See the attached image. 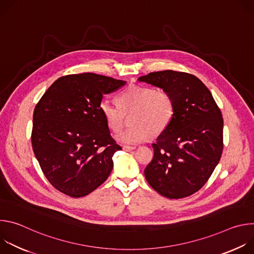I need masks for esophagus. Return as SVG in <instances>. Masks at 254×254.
<instances>
[{
	"mask_svg": "<svg viewBox=\"0 0 254 254\" xmlns=\"http://www.w3.org/2000/svg\"><path fill=\"white\" fill-rule=\"evenodd\" d=\"M123 149H124L125 151H127V152H130V151H133V150H135V147H130V146H124V147H123Z\"/></svg>",
	"mask_w": 254,
	"mask_h": 254,
	"instance_id": "34e87169",
	"label": "esophagus"
}]
</instances>
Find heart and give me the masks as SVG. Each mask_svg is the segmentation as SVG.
Segmentation results:
<instances>
[{
  "mask_svg": "<svg viewBox=\"0 0 254 254\" xmlns=\"http://www.w3.org/2000/svg\"><path fill=\"white\" fill-rule=\"evenodd\" d=\"M120 105L103 98L99 110L107 126L114 131H120L127 116L133 114L130 128L120 132L116 138L127 144H136L158 135L170 125L175 114V101L171 93L164 89L131 85L119 96Z\"/></svg>",
  "mask_w": 254,
  "mask_h": 254,
  "instance_id": "1",
  "label": "heart"
}]
</instances>
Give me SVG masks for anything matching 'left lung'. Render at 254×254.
<instances>
[{
    "instance_id": "left-lung-1",
    "label": "left lung",
    "mask_w": 254,
    "mask_h": 254,
    "mask_svg": "<svg viewBox=\"0 0 254 254\" xmlns=\"http://www.w3.org/2000/svg\"><path fill=\"white\" fill-rule=\"evenodd\" d=\"M137 80L169 91L175 101L170 125L152 144L154 158L144 169V176L164 197H188L205 185L220 161V108L205 84L186 72H152Z\"/></svg>"
}]
</instances>
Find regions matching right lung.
I'll list each match as a JSON object with an SVG mask.
<instances>
[{"mask_svg":"<svg viewBox=\"0 0 254 254\" xmlns=\"http://www.w3.org/2000/svg\"><path fill=\"white\" fill-rule=\"evenodd\" d=\"M127 81L94 73L58 78L36 104L32 147L50 184L73 198L99 187L121 146L112 137L99 104Z\"/></svg>","mask_w":254,"mask_h":254,"instance_id":"obj_1","label":"right lung"}]
</instances>
